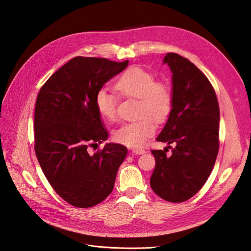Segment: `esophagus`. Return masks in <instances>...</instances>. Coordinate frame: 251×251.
<instances>
[{
  "instance_id": "obj_1",
  "label": "esophagus",
  "mask_w": 251,
  "mask_h": 251,
  "mask_svg": "<svg viewBox=\"0 0 251 251\" xmlns=\"http://www.w3.org/2000/svg\"><path fill=\"white\" fill-rule=\"evenodd\" d=\"M132 153L136 154V155H143L146 154V150H142V149H133L132 150Z\"/></svg>"
}]
</instances>
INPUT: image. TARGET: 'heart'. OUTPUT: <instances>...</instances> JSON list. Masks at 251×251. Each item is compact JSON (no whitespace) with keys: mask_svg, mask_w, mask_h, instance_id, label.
<instances>
[{"mask_svg":"<svg viewBox=\"0 0 251 251\" xmlns=\"http://www.w3.org/2000/svg\"><path fill=\"white\" fill-rule=\"evenodd\" d=\"M115 89L121 96L137 98V116L140 118L119 126L114 131L113 138L126 147H141L156 131L153 119L163 121L169 116L173 104L171 87L163 81L155 80L154 75L142 68L131 67L116 79ZM95 104L103 118H115L116 96L108 90L98 91Z\"/></svg>","mask_w":251,"mask_h":251,"instance_id":"obj_1","label":"heart"}]
</instances>
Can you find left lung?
Masks as SVG:
<instances>
[{"mask_svg": "<svg viewBox=\"0 0 251 251\" xmlns=\"http://www.w3.org/2000/svg\"><path fill=\"white\" fill-rule=\"evenodd\" d=\"M163 64L173 73V104L156 140L174 143L175 148L170 157L165 150L151 151L156 165L150 184L163 200L179 203L200 191L214 168L220 109L211 83L192 62L177 53H168Z\"/></svg>", "mask_w": 251, "mask_h": 251, "instance_id": "1", "label": "left lung"}]
</instances>
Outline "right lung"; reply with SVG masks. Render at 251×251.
I'll use <instances>...</instances> for the list:
<instances>
[{
  "mask_svg": "<svg viewBox=\"0 0 251 251\" xmlns=\"http://www.w3.org/2000/svg\"><path fill=\"white\" fill-rule=\"evenodd\" d=\"M127 65L128 60L76 56L51 75L37 95V160L53 189L75 207H92L107 198L126 156L127 149L117 143H105L94 154L88 148L109 137L96 93Z\"/></svg>",
  "mask_w": 251,
  "mask_h": 251,
  "instance_id": "obj_1",
  "label": "right lung"
}]
</instances>
